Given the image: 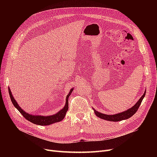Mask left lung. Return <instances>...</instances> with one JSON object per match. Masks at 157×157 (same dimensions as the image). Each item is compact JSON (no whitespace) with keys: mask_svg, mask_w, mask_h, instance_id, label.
Here are the masks:
<instances>
[{"mask_svg":"<svg viewBox=\"0 0 157 157\" xmlns=\"http://www.w3.org/2000/svg\"><path fill=\"white\" fill-rule=\"evenodd\" d=\"M145 94H146V92H144V93L142 95V97L140 98V99L137 102V103L133 107H132L131 108L127 109V111H125L124 112H121L120 113H118V114H113V115L105 114L97 111L94 108H93V109L94 110V112H95L97 117H98V118H100L101 119L105 120H108V121H121L123 120H126V119L130 118L131 117H132L133 115L137 112L139 107L140 106V105H141L142 101L145 96Z\"/></svg>","mask_w":157,"mask_h":157,"instance_id":"obj_1","label":"left lung"}]
</instances>
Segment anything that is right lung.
Here are the masks:
<instances>
[{
    "instance_id": "right-lung-1",
    "label": "right lung",
    "mask_w": 157,
    "mask_h": 157,
    "mask_svg": "<svg viewBox=\"0 0 157 157\" xmlns=\"http://www.w3.org/2000/svg\"><path fill=\"white\" fill-rule=\"evenodd\" d=\"M8 90H9V94H10V96L12 103L13 104L15 108L17 109L20 111V113L23 115V117L25 118L28 121H29L33 123H34V124H36V125H49L53 124V123H54L60 121L61 120H62L64 118V117L65 116V114H66V113H67V111L68 110V108H69L68 98L72 92L73 88H72L70 90V92L67 95V97H66V102H65V106L63 107V108L62 109H61L59 112H58L56 114L51 115V116H47V117L39 116V115H36L35 116V115H32V114H30L26 113L25 111H24L19 106L18 103L16 102L14 97H13L10 88H9V89Z\"/></svg>"
}]
</instances>
